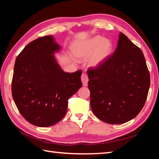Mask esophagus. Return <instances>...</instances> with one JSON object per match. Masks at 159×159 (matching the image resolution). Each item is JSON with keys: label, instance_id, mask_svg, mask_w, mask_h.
<instances>
[{"label": "esophagus", "instance_id": "34e87169", "mask_svg": "<svg viewBox=\"0 0 159 159\" xmlns=\"http://www.w3.org/2000/svg\"><path fill=\"white\" fill-rule=\"evenodd\" d=\"M81 80L83 83V85L84 86H87L88 85V75L85 73H83L82 76H81Z\"/></svg>", "mask_w": 159, "mask_h": 159}]
</instances>
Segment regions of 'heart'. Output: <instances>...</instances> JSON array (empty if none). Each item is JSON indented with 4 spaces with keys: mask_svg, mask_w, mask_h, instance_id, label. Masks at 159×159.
<instances>
[{
    "mask_svg": "<svg viewBox=\"0 0 159 159\" xmlns=\"http://www.w3.org/2000/svg\"><path fill=\"white\" fill-rule=\"evenodd\" d=\"M112 43L109 40L97 36L86 42L77 45L73 49L75 56L80 58L91 57L89 64L91 66H98L103 64L112 52Z\"/></svg>",
    "mask_w": 159,
    "mask_h": 159,
    "instance_id": "b5f03b06",
    "label": "heart"
}]
</instances>
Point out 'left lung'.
<instances>
[{
  "label": "left lung",
  "instance_id": "left-lung-1",
  "mask_svg": "<svg viewBox=\"0 0 159 159\" xmlns=\"http://www.w3.org/2000/svg\"><path fill=\"white\" fill-rule=\"evenodd\" d=\"M90 106L99 119L109 124L129 121L143 108L150 75L140 48L120 32L111 56L88 71Z\"/></svg>",
  "mask_w": 159,
  "mask_h": 159
}]
</instances>
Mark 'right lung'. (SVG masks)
<instances>
[{"label":"right lung","instance_id":"add662e5","mask_svg":"<svg viewBox=\"0 0 159 159\" xmlns=\"http://www.w3.org/2000/svg\"><path fill=\"white\" fill-rule=\"evenodd\" d=\"M60 50L52 36L40 37L16 58L12 95L19 111L39 127L56 124L65 116L68 99L81 88L82 71L64 72L54 54Z\"/></svg>","mask_w":159,"mask_h":159}]
</instances>
